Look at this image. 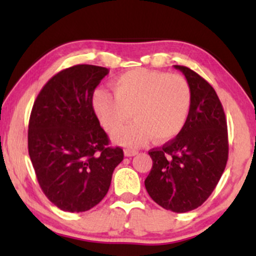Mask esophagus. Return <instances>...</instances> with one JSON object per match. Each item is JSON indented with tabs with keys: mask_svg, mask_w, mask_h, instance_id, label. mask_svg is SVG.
Listing matches in <instances>:
<instances>
[{
	"mask_svg": "<svg viewBox=\"0 0 256 256\" xmlns=\"http://www.w3.org/2000/svg\"><path fill=\"white\" fill-rule=\"evenodd\" d=\"M125 156H134V155H137V150H134V149H130V148H128V149H125Z\"/></svg>",
	"mask_w": 256,
	"mask_h": 256,
	"instance_id": "34e87169",
	"label": "esophagus"
}]
</instances>
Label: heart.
Here are the masks:
<instances>
[{
  "label": "heart",
  "instance_id": "1",
  "mask_svg": "<svg viewBox=\"0 0 256 256\" xmlns=\"http://www.w3.org/2000/svg\"><path fill=\"white\" fill-rule=\"evenodd\" d=\"M112 89L114 94L96 90L92 107L102 125L112 134L116 132L114 140L120 144L138 146L152 137L154 142H168L186 125L192 90L183 76L134 68L114 79ZM131 112L136 122L120 130Z\"/></svg>",
  "mask_w": 256,
  "mask_h": 256
}]
</instances>
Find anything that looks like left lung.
<instances>
[{
  "label": "left lung",
  "mask_w": 256,
  "mask_h": 256,
  "mask_svg": "<svg viewBox=\"0 0 256 256\" xmlns=\"http://www.w3.org/2000/svg\"><path fill=\"white\" fill-rule=\"evenodd\" d=\"M192 106L183 131L160 148L149 150L152 167L144 185L158 206L185 213L201 206L216 189L228 158V124L213 86L185 66Z\"/></svg>",
  "instance_id": "1"
}]
</instances>
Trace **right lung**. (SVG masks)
<instances>
[{
	"label": "right lung",
	"mask_w": 256,
	"mask_h": 256,
	"mask_svg": "<svg viewBox=\"0 0 256 256\" xmlns=\"http://www.w3.org/2000/svg\"><path fill=\"white\" fill-rule=\"evenodd\" d=\"M106 67L76 64L46 82L28 122V155L44 195L64 212L89 210L110 189L124 158L110 146L92 107Z\"/></svg>",
	"instance_id": "obj_1"
}]
</instances>
